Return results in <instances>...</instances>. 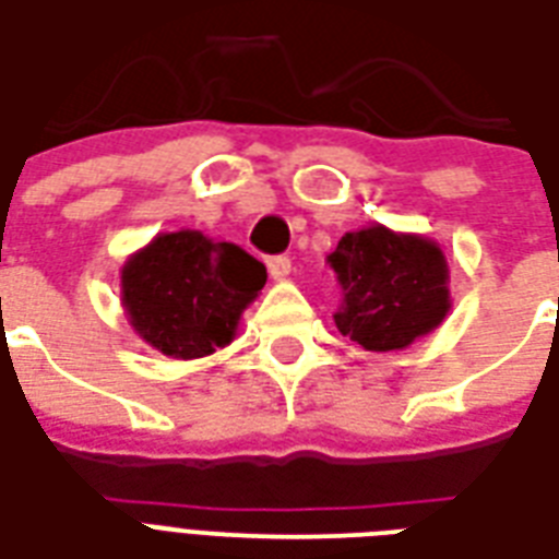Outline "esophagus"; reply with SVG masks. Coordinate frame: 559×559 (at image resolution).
Listing matches in <instances>:
<instances>
[{"label":"esophagus","instance_id":"esophagus-1","mask_svg":"<svg viewBox=\"0 0 559 559\" xmlns=\"http://www.w3.org/2000/svg\"><path fill=\"white\" fill-rule=\"evenodd\" d=\"M267 274L274 276V280H285V276L292 274V259L288 255H271L267 259Z\"/></svg>","mask_w":559,"mask_h":559}]
</instances>
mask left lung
Listing matches in <instances>:
<instances>
[{"mask_svg": "<svg viewBox=\"0 0 559 559\" xmlns=\"http://www.w3.org/2000/svg\"><path fill=\"white\" fill-rule=\"evenodd\" d=\"M326 264L342 288L335 326L365 350H401L451 309L442 250L418 235L385 226L347 233Z\"/></svg>", "mask_w": 559, "mask_h": 559, "instance_id": "left-lung-1", "label": "left lung"}]
</instances>
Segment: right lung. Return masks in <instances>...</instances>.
I'll use <instances>...</instances> for the list:
<instances>
[{
  "mask_svg": "<svg viewBox=\"0 0 559 559\" xmlns=\"http://www.w3.org/2000/svg\"><path fill=\"white\" fill-rule=\"evenodd\" d=\"M264 280V264L233 241L191 229L158 235L126 262V314L155 350L194 359L233 342Z\"/></svg>",
  "mask_w": 559,
  "mask_h": 559,
  "instance_id": "right-lung-1",
  "label": "right lung"
}]
</instances>
